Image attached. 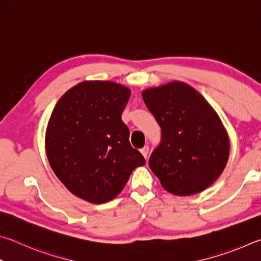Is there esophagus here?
Here are the masks:
<instances>
[{
	"instance_id": "obj_1",
	"label": "esophagus",
	"mask_w": 261,
	"mask_h": 261,
	"mask_svg": "<svg viewBox=\"0 0 261 261\" xmlns=\"http://www.w3.org/2000/svg\"><path fill=\"white\" fill-rule=\"evenodd\" d=\"M148 151H149L148 146H144L143 148L140 149V152H141V154H143V155H144V158H145V159H147V155H148Z\"/></svg>"
}]
</instances>
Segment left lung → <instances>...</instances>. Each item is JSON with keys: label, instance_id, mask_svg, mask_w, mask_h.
<instances>
[{"label": "left lung", "instance_id": "obj_1", "mask_svg": "<svg viewBox=\"0 0 261 261\" xmlns=\"http://www.w3.org/2000/svg\"><path fill=\"white\" fill-rule=\"evenodd\" d=\"M144 102L161 127L148 165L168 192L191 196L211 187L228 162L230 143L219 115L183 82L146 88Z\"/></svg>", "mask_w": 261, "mask_h": 261}]
</instances>
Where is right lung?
Returning a JSON list of instances; mask_svg holds the SVG:
<instances>
[{"instance_id":"add662e5","label":"right lung","mask_w":261,"mask_h":261,"mask_svg":"<svg viewBox=\"0 0 261 261\" xmlns=\"http://www.w3.org/2000/svg\"><path fill=\"white\" fill-rule=\"evenodd\" d=\"M130 94L117 83L82 82L61 96L48 121L45 146L53 171L92 204L113 200L135 168L145 165L121 117Z\"/></svg>"}]
</instances>
